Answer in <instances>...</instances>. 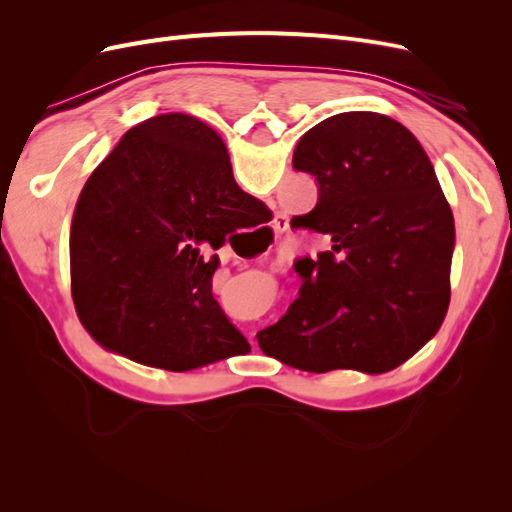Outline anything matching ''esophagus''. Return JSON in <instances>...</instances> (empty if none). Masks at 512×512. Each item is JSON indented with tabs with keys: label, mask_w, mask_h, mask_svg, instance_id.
Listing matches in <instances>:
<instances>
[{
	"label": "esophagus",
	"mask_w": 512,
	"mask_h": 512,
	"mask_svg": "<svg viewBox=\"0 0 512 512\" xmlns=\"http://www.w3.org/2000/svg\"><path fill=\"white\" fill-rule=\"evenodd\" d=\"M273 230L277 232V235H282V232L288 230V218H286V215H277L275 222H273Z\"/></svg>",
	"instance_id": "34e87169"
}]
</instances>
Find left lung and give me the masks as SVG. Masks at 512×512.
<instances>
[{"label":"left lung","mask_w":512,"mask_h":512,"mask_svg":"<svg viewBox=\"0 0 512 512\" xmlns=\"http://www.w3.org/2000/svg\"><path fill=\"white\" fill-rule=\"evenodd\" d=\"M292 168L316 179L318 203L290 226L329 250L294 260L299 297L258 346L314 374L408 361L451 301L453 211L427 153L399 121L354 111L307 130Z\"/></svg>","instance_id":"left-lung-1"}]
</instances>
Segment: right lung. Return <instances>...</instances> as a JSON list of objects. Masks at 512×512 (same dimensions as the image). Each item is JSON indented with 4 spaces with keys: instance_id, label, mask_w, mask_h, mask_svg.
Here are the masks:
<instances>
[{
    "instance_id": "obj_1",
    "label": "right lung",
    "mask_w": 512,
    "mask_h": 512,
    "mask_svg": "<svg viewBox=\"0 0 512 512\" xmlns=\"http://www.w3.org/2000/svg\"><path fill=\"white\" fill-rule=\"evenodd\" d=\"M222 138L190 115L151 117L123 134L91 173L70 228L76 314L128 359L188 371L247 350L213 299V250L256 226Z\"/></svg>"
}]
</instances>
